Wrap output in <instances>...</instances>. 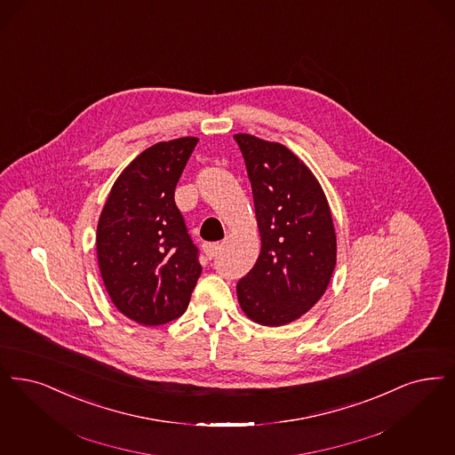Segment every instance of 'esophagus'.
<instances>
[{"label":"esophagus","mask_w":455,"mask_h":455,"mask_svg":"<svg viewBox=\"0 0 455 455\" xmlns=\"http://www.w3.org/2000/svg\"><path fill=\"white\" fill-rule=\"evenodd\" d=\"M203 249H204V254L208 255V257H215V255L219 254L221 245H220L219 242H213V243H204Z\"/></svg>","instance_id":"esophagus-1"}]
</instances>
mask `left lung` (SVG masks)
Here are the masks:
<instances>
[{
  "instance_id": "left-lung-1",
  "label": "left lung",
  "mask_w": 455,
  "mask_h": 455,
  "mask_svg": "<svg viewBox=\"0 0 455 455\" xmlns=\"http://www.w3.org/2000/svg\"><path fill=\"white\" fill-rule=\"evenodd\" d=\"M252 184L260 254L236 283L245 316L288 325L325 294L337 264V235L325 191L307 164L279 142L235 133Z\"/></svg>"
}]
</instances>
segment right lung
<instances>
[{
	"instance_id": "add662e5",
	"label": "right lung",
	"mask_w": 455,
	"mask_h": 455,
	"mask_svg": "<svg viewBox=\"0 0 455 455\" xmlns=\"http://www.w3.org/2000/svg\"><path fill=\"white\" fill-rule=\"evenodd\" d=\"M196 137L157 142L113 182L96 228V254L116 309L146 327L163 325L189 305L200 277L174 189Z\"/></svg>"
}]
</instances>
